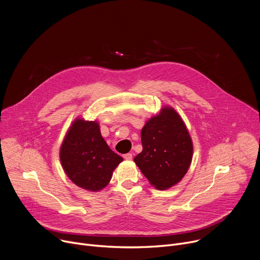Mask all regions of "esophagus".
I'll return each instance as SVG.
<instances>
[{
    "instance_id": "1",
    "label": "esophagus",
    "mask_w": 260,
    "mask_h": 260,
    "mask_svg": "<svg viewBox=\"0 0 260 260\" xmlns=\"http://www.w3.org/2000/svg\"><path fill=\"white\" fill-rule=\"evenodd\" d=\"M123 158H124V159H126V160H132V158H133V154H132V153L123 154Z\"/></svg>"
}]
</instances>
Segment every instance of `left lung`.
Returning a JSON list of instances; mask_svg holds the SVG:
<instances>
[{
  "instance_id": "obj_1",
  "label": "left lung",
  "mask_w": 260,
  "mask_h": 260,
  "mask_svg": "<svg viewBox=\"0 0 260 260\" xmlns=\"http://www.w3.org/2000/svg\"><path fill=\"white\" fill-rule=\"evenodd\" d=\"M143 150L134 161L150 184L168 189L181 181L192 159L189 133L176 111L170 107L148 120L141 132Z\"/></svg>"
}]
</instances>
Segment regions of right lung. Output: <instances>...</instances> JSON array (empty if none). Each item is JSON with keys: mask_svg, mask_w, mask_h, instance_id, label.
<instances>
[{"mask_svg": "<svg viewBox=\"0 0 260 260\" xmlns=\"http://www.w3.org/2000/svg\"><path fill=\"white\" fill-rule=\"evenodd\" d=\"M59 157L67 176L77 186L99 191L106 187L123 160L103 139L99 123L76 119L61 144Z\"/></svg>", "mask_w": 260, "mask_h": 260, "instance_id": "1", "label": "right lung"}]
</instances>
